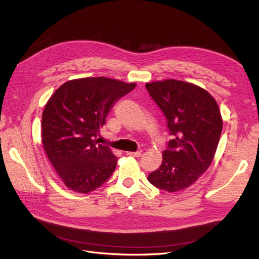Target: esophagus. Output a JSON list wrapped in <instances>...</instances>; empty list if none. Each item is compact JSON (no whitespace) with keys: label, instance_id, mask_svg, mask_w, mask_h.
Listing matches in <instances>:
<instances>
[{"label":"esophagus","instance_id":"obj_1","mask_svg":"<svg viewBox=\"0 0 259 259\" xmlns=\"http://www.w3.org/2000/svg\"><path fill=\"white\" fill-rule=\"evenodd\" d=\"M127 155L135 156V157H139V156L141 155V152H140V151H136V152H127Z\"/></svg>","mask_w":259,"mask_h":259}]
</instances>
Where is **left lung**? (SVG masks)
<instances>
[{
  "mask_svg": "<svg viewBox=\"0 0 259 259\" xmlns=\"http://www.w3.org/2000/svg\"><path fill=\"white\" fill-rule=\"evenodd\" d=\"M146 88L166 117L171 136L162 164L148 180L169 193L184 190L214 157L223 128L218 103L204 89L180 80L154 81Z\"/></svg>",
  "mask_w": 259,
  "mask_h": 259,
  "instance_id": "left-lung-1",
  "label": "left lung"
}]
</instances>
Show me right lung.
I'll return each instance as SVG.
<instances>
[{"label": "right lung", "mask_w": 259, "mask_h": 259, "mask_svg": "<svg viewBox=\"0 0 259 259\" xmlns=\"http://www.w3.org/2000/svg\"><path fill=\"white\" fill-rule=\"evenodd\" d=\"M135 87L117 79L88 77L69 80L51 95L41 117V141L69 190L90 193L114 171L118 158L96 137L115 102Z\"/></svg>", "instance_id": "add662e5"}]
</instances>
